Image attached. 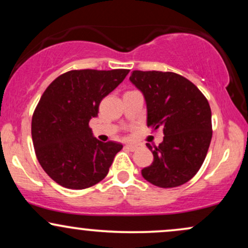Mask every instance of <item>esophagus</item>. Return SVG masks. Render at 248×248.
I'll return each mask as SVG.
<instances>
[{"instance_id": "esophagus-1", "label": "esophagus", "mask_w": 248, "mask_h": 248, "mask_svg": "<svg viewBox=\"0 0 248 248\" xmlns=\"http://www.w3.org/2000/svg\"><path fill=\"white\" fill-rule=\"evenodd\" d=\"M138 146L136 144H126V149L130 150V152H135L136 149H138Z\"/></svg>"}]
</instances>
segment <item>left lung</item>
Returning a JSON list of instances; mask_svg holds the SVG:
<instances>
[{
    "label": "left lung",
    "mask_w": 248,
    "mask_h": 248,
    "mask_svg": "<svg viewBox=\"0 0 248 248\" xmlns=\"http://www.w3.org/2000/svg\"><path fill=\"white\" fill-rule=\"evenodd\" d=\"M130 81L143 93L148 127L163 129L154 161L142 176L160 187H176L191 179L206 157L212 138L211 108L195 84L175 72L133 71Z\"/></svg>",
    "instance_id": "obj_1"
}]
</instances>
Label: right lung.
Wrapping results in <instances>:
<instances>
[{"instance_id":"add662e5","label":"right lung","mask_w":248,"mask_h":248,"mask_svg":"<svg viewBox=\"0 0 248 248\" xmlns=\"http://www.w3.org/2000/svg\"><path fill=\"white\" fill-rule=\"evenodd\" d=\"M129 70H72L44 91L31 120L35 153L44 171L73 190L93 186L107 176L122 144L93 138L90 120Z\"/></svg>"}]
</instances>
